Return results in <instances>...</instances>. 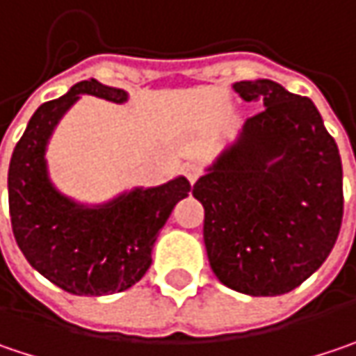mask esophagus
<instances>
[{"label": "esophagus", "instance_id": "esophagus-1", "mask_svg": "<svg viewBox=\"0 0 356 356\" xmlns=\"http://www.w3.org/2000/svg\"><path fill=\"white\" fill-rule=\"evenodd\" d=\"M185 173H187V179H189V183L193 185L195 181H197L199 177H201V167H197V165H187V169H185Z\"/></svg>", "mask_w": 356, "mask_h": 356}]
</instances>
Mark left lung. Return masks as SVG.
Wrapping results in <instances>:
<instances>
[{
  "mask_svg": "<svg viewBox=\"0 0 356 356\" xmlns=\"http://www.w3.org/2000/svg\"><path fill=\"white\" fill-rule=\"evenodd\" d=\"M260 102L240 138L193 185L205 209L213 274L250 296H280L328 258L343 223V165L310 98L272 80H241Z\"/></svg>",
  "mask_w": 356,
  "mask_h": 356,
  "instance_id": "1",
  "label": "left lung"
}]
</instances>
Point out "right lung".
Returning a JSON list of instances; mask_svg holds the SVG:
<instances>
[{
	"mask_svg": "<svg viewBox=\"0 0 356 356\" xmlns=\"http://www.w3.org/2000/svg\"><path fill=\"white\" fill-rule=\"evenodd\" d=\"M80 95L127 100L124 90L90 78L33 113L10 161L11 229L26 260L44 278L76 296H104L145 276L161 227L191 185L177 177L98 207L78 205L58 193L48 179L44 153L54 127Z\"/></svg>",
	"mask_w": 356,
	"mask_h": 356,
	"instance_id": "right-lung-1",
	"label": "right lung"
}]
</instances>
